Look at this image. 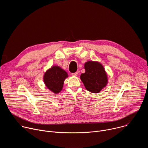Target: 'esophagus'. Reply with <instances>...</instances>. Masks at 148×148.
Here are the masks:
<instances>
[{
	"instance_id": "34e87169",
	"label": "esophagus",
	"mask_w": 148,
	"mask_h": 148,
	"mask_svg": "<svg viewBox=\"0 0 148 148\" xmlns=\"http://www.w3.org/2000/svg\"><path fill=\"white\" fill-rule=\"evenodd\" d=\"M71 75H73V76H77V75H78V72H75V73H72Z\"/></svg>"
}]
</instances>
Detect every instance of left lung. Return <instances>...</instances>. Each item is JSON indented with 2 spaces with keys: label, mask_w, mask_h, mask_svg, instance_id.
<instances>
[{
  "label": "left lung",
  "mask_w": 148,
  "mask_h": 148,
  "mask_svg": "<svg viewBox=\"0 0 148 148\" xmlns=\"http://www.w3.org/2000/svg\"><path fill=\"white\" fill-rule=\"evenodd\" d=\"M86 72L81 74L80 78L87 90L98 93L107 86L108 78L106 72L98 62L88 61L85 63Z\"/></svg>",
  "instance_id": "8db88e82"
}]
</instances>
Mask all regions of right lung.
<instances>
[{
    "label": "right lung",
    "mask_w": 148,
    "mask_h": 148,
    "mask_svg": "<svg viewBox=\"0 0 148 148\" xmlns=\"http://www.w3.org/2000/svg\"><path fill=\"white\" fill-rule=\"evenodd\" d=\"M67 77V73L64 70L58 66H53L45 73L43 78L46 87L57 94L61 91L64 81Z\"/></svg>",
    "instance_id": "right-lung-1"
}]
</instances>
